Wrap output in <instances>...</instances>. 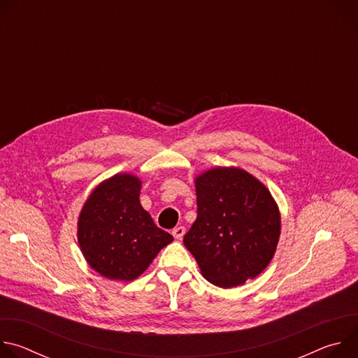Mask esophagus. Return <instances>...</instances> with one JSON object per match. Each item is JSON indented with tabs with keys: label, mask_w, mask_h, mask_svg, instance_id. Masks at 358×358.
I'll return each mask as SVG.
<instances>
[{
	"label": "esophagus",
	"mask_w": 358,
	"mask_h": 358,
	"mask_svg": "<svg viewBox=\"0 0 358 358\" xmlns=\"http://www.w3.org/2000/svg\"><path fill=\"white\" fill-rule=\"evenodd\" d=\"M184 234H185V228L184 227H177V228L173 229V236L176 239H181L184 236Z\"/></svg>",
	"instance_id": "1"
}]
</instances>
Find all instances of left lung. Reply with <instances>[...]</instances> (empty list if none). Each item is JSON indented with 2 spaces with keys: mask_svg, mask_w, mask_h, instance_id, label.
<instances>
[{
  "mask_svg": "<svg viewBox=\"0 0 358 358\" xmlns=\"http://www.w3.org/2000/svg\"><path fill=\"white\" fill-rule=\"evenodd\" d=\"M196 220L184 235L202 276L235 287L271 262L280 217L268 188L246 171L221 167L195 180Z\"/></svg>",
  "mask_w": 358,
  "mask_h": 358,
  "instance_id": "obj_1",
  "label": "left lung"
}]
</instances>
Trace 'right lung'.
<instances>
[{
    "label": "right lung",
    "mask_w": 358,
    "mask_h": 358,
    "mask_svg": "<svg viewBox=\"0 0 358 358\" xmlns=\"http://www.w3.org/2000/svg\"><path fill=\"white\" fill-rule=\"evenodd\" d=\"M140 181L117 174L101 182L79 217L78 241L87 264L112 280H133L173 241L138 201Z\"/></svg>",
    "instance_id": "1"
}]
</instances>
